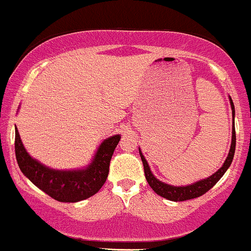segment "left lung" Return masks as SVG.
<instances>
[{"label": "left lung", "mask_w": 251, "mask_h": 251, "mask_svg": "<svg viewBox=\"0 0 251 251\" xmlns=\"http://www.w3.org/2000/svg\"><path fill=\"white\" fill-rule=\"evenodd\" d=\"M230 103H231V109H232V119H234L235 116V106L234 102H232L231 98H230ZM235 148H236V132H235V124L232 126V139H231V146H230V151L229 154H227L226 162H224L223 166L218 170L217 172H215L214 175L210 176L209 178L206 179L200 180L197 183L191 184V185L188 186H172L169 185V184L163 183V181L158 180L157 178L152 175L151 170L149 168V164L146 162V159L144 158V155L139 150L140 153V158H142V162L144 165V172H145V178L148 180L149 185L151 186L152 190L155 192L157 195L162 196V197L166 198V200L174 201H188V200H192V198H197L201 197V195H204L205 192H208L212 186L217 183L218 180L221 179L222 176L226 174V171L229 169L230 164H231L232 159H234V154H235Z\"/></svg>", "instance_id": "8db88e82"}]
</instances>
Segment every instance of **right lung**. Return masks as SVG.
I'll use <instances>...</instances> for the list:
<instances>
[{"mask_svg":"<svg viewBox=\"0 0 251 251\" xmlns=\"http://www.w3.org/2000/svg\"><path fill=\"white\" fill-rule=\"evenodd\" d=\"M120 135H113L100 145L93 163L77 171H59L46 168L33 159L22 145L19 131L15 129V154L19 168L34 185L54 200L75 203L96 195L107 179L109 163Z\"/></svg>","mask_w":251,"mask_h":251,"instance_id":"1","label":"right lung"}]
</instances>
